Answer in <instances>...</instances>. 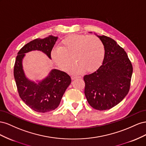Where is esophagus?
<instances>
[{
  "label": "esophagus",
  "mask_w": 146,
  "mask_h": 146,
  "mask_svg": "<svg viewBox=\"0 0 146 146\" xmlns=\"http://www.w3.org/2000/svg\"><path fill=\"white\" fill-rule=\"evenodd\" d=\"M71 78H72V80H76V79H77V78H80V76H75V75H72V76H71Z\"/></svg>",
  "instance_id": "obj_1"
}]
</instances>
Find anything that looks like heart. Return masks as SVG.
<instances>
[{"label":"heart","mask_w":146,"mask_h":146,"mask_svg":"<svg viewBox=\"0 0 146 146\" xmlns=\"http://www.w3.org/2000/svg\"><path fill=\"white\" fill-rule=\"evenodd\" d=\"M105 50L99 38L94 35L74 34L62 40L60 46L54 47L51 57L54 63L65 70L73 59L75 61L70 66L71 72L79 74L86 70L93 72L103 63Z\"/></svg>","instance_id":"1"}]
</instances>
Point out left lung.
Wrapping results in <instances>:
<instances>
[{"instance_id": "left-lung-1", "label": "left lung", "mask_w": 146, "mask_h": 146, "mask_svg": "<svg viewBox=\"0 0 146 146\" xmlns=\"http://www.w3.org/2000/svg\"><path fill=\"white\" fill-rule=\"evenodd\" d=\"M96 35L103 43L105 57L97 71L84 76V94L92 107L103 111L117 105L128 94L133 66L126 52L115 40Z\"/></svg>"}]
</instances>
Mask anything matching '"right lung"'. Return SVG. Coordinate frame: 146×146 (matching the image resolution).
Here are the masks:
<instances>
[{"label": "right lung", "mask_w": 146, "mask_h": 146, "mask_svg": "<svg viewBox=\"0 0 146 146\" xmlns=\"http://www.w3.org/2000/svg\"><path fill=\"white\" fill-rule=\"evenodd\" d=\"M57 38V36L49 35L32 40L19 50L16 58L14 77L19 97L29 108L38 112L44 113L56 109L72 80L67 73L53 69L38 83L32 81L25 75L23 59L25 54L35 50L44 52L51 59V52Z\"/></svg>", "instance_id": "obj_1"}]
</instances>
